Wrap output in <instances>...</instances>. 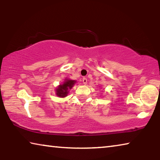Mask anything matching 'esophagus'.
Wrapping results in <instances>:
<instances>
[{
  "instance_id": "34e87169",
  "label": "esophagus",
  "mask_w": 160,
  "mask_h": 160,
  "mask_svg": "<svg viewBox=\"0 0 160 160\" xmlns=\"http://www.w3.org/2000/svg\"><path fill=\"white\" fill-rule=\"evenodd\" d=\"M82 82H83V83L85 84V85H86L87 83H88V79H87L86 78H83V79H82Z\"/></svg>"
}]
</instances>
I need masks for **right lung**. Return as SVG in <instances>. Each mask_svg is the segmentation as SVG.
<instances>
[{"mask_svg":"<svg viewBox=\"0 0 160 160\" xmlns=\"http://www.w3.org/2000/svg\"><path fill=\"white\" fill-rule=\"evenodd\" d=\"M75 82H76V81L75 80H68V79L65 80L63 84L58 85V88H56V95L59 97H66L67 94H68L69 90H70V89L73 87Z\"/></svg>","mask_w":160,"mask_h":160,"instance_id":"right-lung-1","label":"right lung"}]
</instances>
